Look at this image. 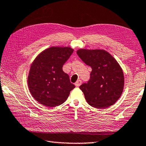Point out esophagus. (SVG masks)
Returning <instances> with one entry per match:
<instances>
[{"instance_id": "esophagus-1", "label": "esophagus", "mask_w": 146, "mask_h": 146, "mask_svg": "<svg viewBox=\"0 0 146 146\" xmlns=\"http://www.w3.org/2000/svg\"><path fill=\"white\" fill-rule=\"evenodd\" d=\"M81 84H82V81L80 80H77V81L75 82V85L76 87H79Z\"/></svg>"}]
</instances>
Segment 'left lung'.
Instances as JSON below:
<instances>
[{
	"label": "left lung",
	"instance_id": "obj_1",
	"mask_svg": "<svg viewBox=\"0 0 146 146\" xmlns=\"http://www.w3.org/2000/svg\"><path fill=\"white\" fill-rule=\"evenodd\" d=\"M79 57L92 71L90 80L80 86L87 102L96 108H106L117 102L123 93V70L114 57L104 50L78 49Z\"/></svg>",
	"mask_w": 146,
	"mask_h": 146
}]
</instances>
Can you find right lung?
Instances as JSON below:
<instances>
[{
    "label": "right lung",
    "mask_w": 146,
    "mask_h": 146,
    "mask_svg": "<svg viewBox=\"0 0 146 146\" xmlns=\"http://www.w3.org/2000/svg\"><path fill=\"white\" fill-rule=\"evenodd\" d=\"M71 47L52 46L41 52L32 63L27 78L31 94L47 107H57L75 88L62 66L73 54Z\"/></svg>",
    "instance_id": "right-lung-1"
}]
</instances>
